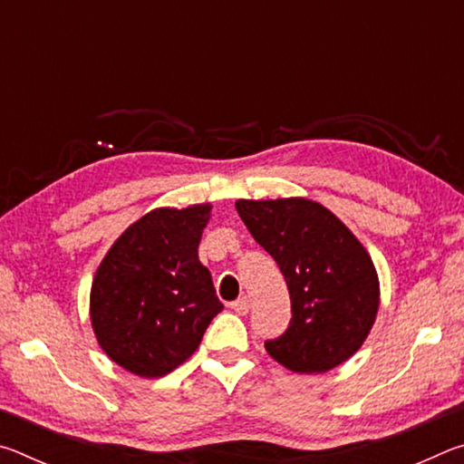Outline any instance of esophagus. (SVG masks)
Listing matches in <instances>:
<instances>
[{
	"mask_svg": "<svg viewBox=\"0 0 464 464\" xmlns=\"http://www.w3.org/2000/svg\"><path fill=\"white\" fill-rule=\"evenodd\" d=\"M231 309L235 313H239V315H247V313H249V298L247 296L237 298V301L231 303Z\"/></svg>",
	"mask_w": 464,
	"mask_h": 464,
	"instance_id": "1",
	"label": "esophagus"
}]
</instances>
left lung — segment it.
I'll list each match as a JSON object with an SVG mask.
<instances>
[{"instance_id": "left-lung-1", "label": "left lung", "mask_w": 464, "mask_h": 464, "mask_svg": "<svg viewBox=\"0 0 464 464\" xmlns=\"http://www.w3.org/2000/svg\"><path fill=\"white\" fill-rule=\"evenodd\" d=\"M235 208L288 286L293 319L266 342L268 354L298 374L327 372L354 356L381 303L379 274L356 235L309 198H241Z\"/></svg>"}]
</instances>
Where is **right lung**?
I'll return each instance as SVG.
<instances>
[{
	"label": "right lung",
	"instance_id": "obj_1",
	"mask_svg": "<svg viewBox=\"0 0 464 464\" xmlns=\"http://www.w3.org/2000/svg\"><path fill=\"white\" fill-rule=\"evenodd\" d=\"M210 204L155 208L132 223L100 262L90 319L106 356L143 379L190 358L223 303L198 260Z\"/></svg>",
	"mask_w": 464,
	"mask_h": 464
}]
</instances>
